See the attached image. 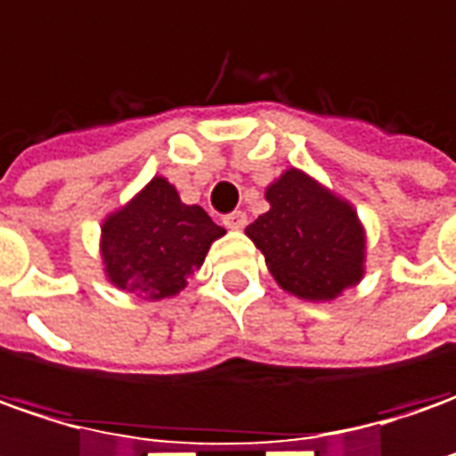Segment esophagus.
<instances>
[{
    "instance_id": "esophagus-1",
    "label": "esophagus",
    "mask_w": 456,
    "mask_h": 456,
    "mask_svg": "<svg viewBox=\"0 0 456 456\" xmlns=\"http://www.w3.org/2000/svg\"><path fill=\"white\" fill-rule=\"evenodd\" d=\"M222 222H224V227H227V229H242L244 224H247V214H244V212H232V214H227V216H224Z\"/></svg>"
}]
</instances>
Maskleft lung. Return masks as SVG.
I'll use <instances>...</instances> for the list:
<instances>
[{
  "label": "left lung",
  "mask_w": 456,
  "mask_h": 456,
  "mask_svg": "<svg viewBox=\"0 0 456 456\" xmlns=\"http://www.w3.org/2000/svg\"><path fill=\"white\" fill-rule=\"evenodd\" d=\"M270 209L244 229L277 285L300 300H336L366 273V229L354 204L300 168L267 189Z\"/></svg>",
  "instance_id": "1"
}]
</instances>
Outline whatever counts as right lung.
I'll return each instance as SVG.
<instances>
[{
	"instance_id": "1",
	"label": "right lung",
	"mask_w": 456,
	"mask_h": 456,
	"mask_svg": "<svg viewBox=\"0 0 456 456\" xmlns=\"http://www.w3.org/2000/svg\"><path fill=\"white\" fill-rule=\"evenodd\" d=\"M222 234L224 229L199 204H183L174 183L153 176L102 222L105 277L118 290L143 300L174 297Z\"/></svg>"
}]
</instances>
